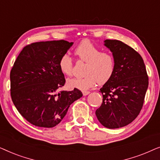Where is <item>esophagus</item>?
<instances>
[{
    "label": "esophagus",
    "instance_id": "esophagus-1",
    "mask_svg": "<svg viewBox=\"0 0 160 160\" xmlns=\"http://www.w3.org/2000/svg\"><path fill=\"white\" fill-rule=\"evenodd\" d=\"M82 93H83V95L86 96V95H89V91H83Z\"/></svg>",
    "mask_w": 160,
    "mask_h": 160
}]
</instances>
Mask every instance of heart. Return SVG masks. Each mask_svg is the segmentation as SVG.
I'll list each match as a JSON object with an SVG mask.
<instances>
[{
  "instance_id": "heart-1",
  "label": "heart",
  "mask_w": 160,
  "mask_h": 160,
  "mask_svg": "<svg viewBox=\"0 0 160 160\" xmlns=\"http://www.w3.org/2000/svg\"><path fill=\"white\" fill-rule=\"evenodd\" d=\"M74 54L78 60L86 62L82 78H73L67 82L71 88L87 90L96 83L103 84L111 79L115 71L114 57L109 52H100L99 48L89 41H83L76 49ZM59 68L65 76H71L73 74V63L67 54L61 57L59 60Z\"/></svg>"
}]
</instances>
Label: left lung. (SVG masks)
Segmentation results:
<instances>
[{
	"mask_svg": "<svg viewBox=\"0 0 160 160\" xmlns=\"http://www.w3.org/2000/svg\"><path fill=\"white\" fill-rule=\"evenodd\" d=\"M115 59V71L100 92L102 102L95 111L98 121L110 129L131 123L141 112L148 85V76L138 52L118 40L104 41Z\"/></svg>",
	"mask_w": 160,
	"mask_h": 160,
	"instance_id": "8db88e82",
	"label": "left lung"
}]
</instances>
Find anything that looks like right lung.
I'll return each mask as SVG.
<instances>
[{
  "label": "right lung",
  "mask_w": 160,
  "mask_h": 160,
  "mask_svg": "<svg viewBox=\"0 0 160 160\" xmlns=\"http://www.w3.org/2000/svg\"><path fill=\"white\" fill-rule=\"evenodd\" d=\"M73 42L41 41L25 46L10 73L11 97L19 113L30 124L53 128L70 106L82 97L79 89L58 92L65 85L59 60Z\"/></svg>",
  "instance_id": "add662e5"
}]
</instances>
